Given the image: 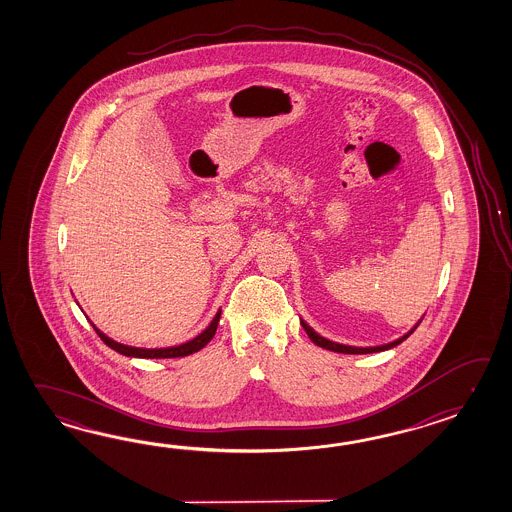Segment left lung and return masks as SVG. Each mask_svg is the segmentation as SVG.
Instances as JSON below:
<instances>
[{"instance_id": "left-lung-1", "label": "left lung", "mask_w": 512, "mask_h": 512, "mask_svg": "<svg viewBox=\"0 0 512 512\" xmlns=\"http://www.w3.org/2000/svg\"><path fill=\"white\" fill-rule=\"evenodd\" d=\"M423 320V318H421ZM421 320L415 324L406 335H403L401 338H397V340H393L390 344H382V346H375V348H355V346H344V344H338V342H333V340H327V338L320 337L318 333H316L313 327L309 326L305 320L300 318V324L305 329V333H307V337L313 340V344L316 346H320V348L329 349V351H335V353H348V355H366V353H379V351H386V349L395 348V346H399L401 342H404L406 338L410 337L412 333H414L417 326L421 324Z\"/></svg>"}]
</instances>
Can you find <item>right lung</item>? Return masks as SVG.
<instances>
[{
  "label": "right lung",
  "instance_id": "obj_1",
  "mask_svg": "<svg viewBox=\"0 0 512 512\" xmlns=\"http://www.w3.org/2000/svg\"><path fill=\"white\" fill-rule=\"evenodd\" d=\"M219 318H221V309H219L216 316H214V320L208 324L207 329H205L203 333H199L196 338L188 340L185 344L174 346V348H133V346H126V344H120L117 340L109 338L108 335L102 333L97 326L93 327H95L98 337L102 338V340L108 344L109 348L115 349L117 353L124 355V357H133V359H177V357H186V355H192V353H196L199 349L205 348L208 342L216 335Z\"/></svg>",
  "mask_w": 512,
  "mask_h": 512
}]
</instances>
